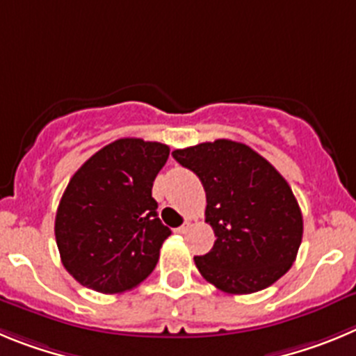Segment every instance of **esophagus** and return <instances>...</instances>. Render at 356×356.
I'll list each match as a JSON object with an SVG mask.
<instances>
[{
  "label": "esophagus",
  "instance_id": "obj_1",
  "mask_svg": "<svg viewBox=\"0 0 356 356\" xmlns=\"http://www.w3.org/2000/svg\"><path fill=\"white\" fill-rule=\"evenodd\" d=\"M190 227H191V222H190V220H186V222L182 223L181 227H177V229H175V232H177V234H186V232H188V230H190Z\"/></svg>",
  "mask_w": 356,
  "mask_h": 356
}]
</instances>
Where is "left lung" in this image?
Instances as JSON below:
<instances>
[{
    "mask_svg": "<svg viewBox=\"0 0 356 356\" xmlns=\"http://www.w3.org/2000/svg\"><path fill=\"white\" fill-rule=\"evenodd\" d=\"M206 190V223L216 241L195 264L229 294L270 287L289 271L302 245L303 218L291 186L270 161L232 140L172 152Z\"/></svg>",
    "mask_w": 356,
    "mask_h": 356,
    "instance_id": "1",
    "label": "left lung"
}]
</instances>
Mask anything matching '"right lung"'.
<instances>
[{"mask_svg":"<svg viewBox=\"0 0 356 356\" xmlns=\"http://www.w3.org/2000/svg\"><path fill=\"white\" fill-rule=\"evenodd\" d=\"M168 154L165 143L120 138L72 175L56 211L54 236L63 268L81 286L117 294L152 273L172 234L152 198Z\"/></svg>","mask_w":356,"mask_h":356,"instance_id":"obj_1","label":"right lung"}]
</instances>
